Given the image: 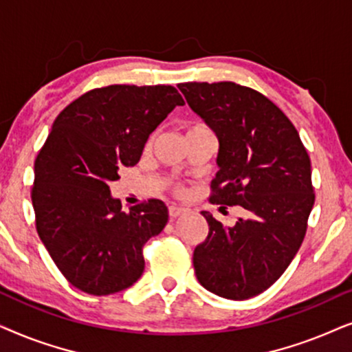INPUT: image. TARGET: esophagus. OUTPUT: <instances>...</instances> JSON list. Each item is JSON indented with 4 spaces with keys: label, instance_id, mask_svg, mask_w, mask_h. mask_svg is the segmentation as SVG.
<instances>
[{
    "label": "esophagus",
    "instance_id": "1",
    "mask_svg": "<svg viewBox=\"0 0 352 352\" xmlns=\"http://www.w3.org/2000/svg\"><path fill=\"white\" fill-rule=\"evenodd\" d=\"M185 212H186V209H185V208H182V206H175V204L168 206V215H170L172 219L180 217V215H182V214H185Z\"/></svg>",
    "mask_w": 352,
    "mask_h": 352
}]
</instances>
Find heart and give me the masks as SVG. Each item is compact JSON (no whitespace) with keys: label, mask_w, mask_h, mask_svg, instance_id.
Here are the masks:
<instances>
[{"label":"heart","mask_w":352,"mask_h":352,"mask_svg":"<svg viewBox=\"0 0 352 352\" xmlns=\"http://www.w3.org/2000/svg\"><path fill=\"white\" fill-rule=\"evenodd\" d=\"M203 130H209V129L206 127L204 124H191V125H188V129H186V135L196 133V132H203ZM151 143H153V137H149V140L146 142V146H151ZM168 184L172 185V190L175 191V193H182L180 184H175V182H168Z\"/></svg>","instance_id":"heart-1"}]
</instances>
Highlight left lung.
Here are the masks:
<instances>
[{"label":"left lung","mask_w":352,"mask_h":352,"mask_svg":"<svg viewBox=\"0 0 352 352\" xmlns=\"http://www.w3.org/2000/svg\"><path fill=\"white\" fill-rule=\"evenodd\" d=\"M179 88L219 138L209 201L246 210L233 227L201 212L209 233L195 248L196 278L217 296L252 298L277 282L306 235L316 201L311 159L292 120L262 93L235 82Z\"/></svg>","instance_id":"1"}]
</instances>
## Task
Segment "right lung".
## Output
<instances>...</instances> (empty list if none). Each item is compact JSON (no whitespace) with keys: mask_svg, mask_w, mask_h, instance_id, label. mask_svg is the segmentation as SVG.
Here are the masks:
<instances>
[{"mask_svg":"<svg viewBox=\"0 0 352 352\" xmlns=\"http://www.w3.org/2000/svg\"><path fill=\"white\" fill-rule=\"evenodd\" d=\"M184 104L172 85H109L83 93L56 117L35 159L32 204L51 259L83 293L106 296L142 277L143 246L166 227L167 206L148 199L124 210L109 184Z\"/></svg>","mask_w":352,"mask_h":352,"instance_id":"1","label":"right lung"}]
</instances>
